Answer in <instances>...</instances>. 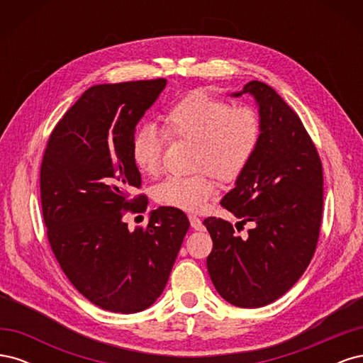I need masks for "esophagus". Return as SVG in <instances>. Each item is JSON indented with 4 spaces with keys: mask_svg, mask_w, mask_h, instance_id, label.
I'll return each mask as SVG.
<instances>
[{
    "mask_svg": "<svg viewBox=\"0 0 363 363\" xmlns=\"http://www.w3.org/2000/svg\"><path fill=\"white\" fill-rule=\"evenodd\" d=\"M189 223H191V227H192L194 230H199V232H201V230H204V224H203V221H201V219H200L199 216L189 215Z\"/></svg>",
    "mask_w": 363,
    "mask_h": 363,
    "instance_id": "obj_1",
    "label": "esophagus"
}]
</instances>
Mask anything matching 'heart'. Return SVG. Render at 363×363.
<instances>
[{
	"label": "heart",
	"mask_w": 363,
	"mask_h": 363,
	"mask_svg": "<svg viewBox=\"0 0 363 363\" xmlns=\"http://www.w3.org/2000/svg\"><path fill=\"white\" fill-rule=\"evenodd\" d=\"M163 128L172 139L195 142V169H206L224 182H233L255 157L262 136L255 108L232 107L204 92L182 98L163 115ZM164 135L155 124H144L131 139V159L147 175L162 168ZM216 192L207 174L169 177L156 188L159 203L186 212H200Z\"/></svg>",
	"instance_id": "b5f03b06"
}]
</instances>
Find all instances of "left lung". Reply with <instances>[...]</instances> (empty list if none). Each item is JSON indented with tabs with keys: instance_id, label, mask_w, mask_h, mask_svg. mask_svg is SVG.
<instances>
[{
	"instance_id": "8db88e82",
	"label": "left lung",
	"mask_w": 363,
	"mask_h": 363,
	"mask_svg": "<svg viewBox=\"0 0 363 363\" xmlns=\"http://www.w3.org/2000/svg\"><path fill=\"white\" fill-rule=\"evenodd\" d=\"M252 96L262 124L255 157L224 195L221 204L240 221L206 218L213 240L207 271L218 294L238 307H262L288 292L309 265L323 218V168L300 118L267 83L252 80L242 91ZM236 224V225H238Z\"/></svg>"
}]
</instances>
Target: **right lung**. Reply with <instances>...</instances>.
<instances>
[{
    "label": "right lung",
    "instance_id": "1",
    "mask_svg": "<svg viewBox=\"0 0 363 363\" xmlns=\"http://www.w3.org/2000/svg\"><path fill=\"white\" fill-rule=\"evenodd\" d=\"M164 87V79L89 87L52 130L43 155L40 199L51 250L75 289L104 311L136 313L155 304L189 228L175 207L151 211L147 228L133 232L123 219L136 204L128 191L140 186L131 139Z\"/></svg>",
    "mask_w": 363,
    "mask_h": 363
}]
</instances>
